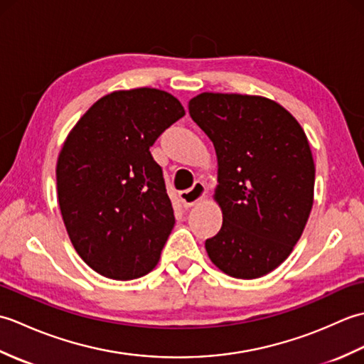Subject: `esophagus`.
<instances>
[{"mask_svg": "<svg viewBox=\"0 0 364 364\" xmlns=\"http://www.w3.org/2000/svg\"><path fill=\"white\" fill-rule=\"evenodd\" d=\"M206 194V189H205V184L202 181H196L194 186L188 191H181L180 194V200L184 208H191L194 206L197 202H200Z\"/></svg>", "mask_w": 364, "mask_h": 364, "instance_id": "1", "label": "esophagus"}]
</instances>
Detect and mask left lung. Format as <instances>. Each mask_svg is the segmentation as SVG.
Instances as JSON below:
<instances>
[{
	"mask_svg": "<svg viewBox=\"0 0 364 364\" xmlns=\"http://www.w3.org/2000/svg\"><path fill=\"white\" fill-rule=\"evenodd\" d=\"M192 120L214 144L223 223L205 247L235 278H258L289 257L313 208L314 161L299 122L264 97L205 92Z\"/></svg>",
	"mask_w": 364,
	"mask_h": 364,
	"instance_id": "1",
	"label": "left lung"
}]
</instances>
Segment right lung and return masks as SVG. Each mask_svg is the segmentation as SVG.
<instances>
[{
	"label": "right lung",
	"instance_id": "1",
	"mask_svg": "<svg viewBox=\"0 0 364 364\" xmlns=\"http://www.w3.org/2000/svg\"><path fill=\"white\" fill-rule=\"evenodd\" d=\"M184 114L164 90L112 92L64 142L56 167L60 213L75 250L103 277L134 280L158 264L175 218L150 146Z\"/></svg>",
	"mask_w": 364,
	"mask_h": 364
}]
</instances>
